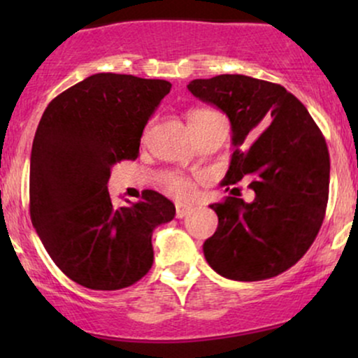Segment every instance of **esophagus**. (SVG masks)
<instances>
[{
    "mask_svg": "<svg viewBox=\"0 0 358 358\" xmlns=\"http://www.w3.org/2000/svg\"><path fill=\"white\" fill-rule=\"evenodd\" d=\"M176 217L178 219H183L187 213H190L193 210V205L192 203H185V202H176Z\"/></svg>",
    "mask_w": 358,
    "mask_h": 358,
    "instance_id": "34e87169",
    "label": "esophagus"
}]
</instances>
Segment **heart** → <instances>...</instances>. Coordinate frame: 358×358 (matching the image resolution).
Wrapping results in <instances>:
<instances>
[{
  "label": "heart",
  "instance_id": "obj_1",
  "mask_svg": "<svg viewBox=\"0 0 358 358\" xmlns=\"http://www.w3.org/2000/svg\"><path fill=\"white\" fill-rule=\"evenodd\" d=\"M220 114H217L215 110H210V109H193L190 110V114H188V124L193 126V124H199V122H203V121H208V119L212 117H219ZM166 192L171 193V195L175 196H187L192 193V182L188 178H185V176H171V178L166 180V185H165Z\"/></svg>",
  "mask_w": 358,
  "mask_h": 358
}]
</instances>
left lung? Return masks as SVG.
I'll return each mask as SVG.
<instances>
[{"label": "left lung", "instance_id": "1", "mask_svg": "<svg viewBox=\"0 0 358 358\" xmlns=\"http://www.w3.org/2000/svg\"><path fill=\"white\" fill-rule=\"evenodd\" d=\"M188 90L231 119L234 153L222 185L231 193L212 203L219 225L203 244L210 268L234 281L278 276L306 254L328 202L330 155L305 106L279 84L239 73L195 79ZM249 179L252 203L233 185Z\"/></svg>", "mask_w": 358, "mask_h": 358}]
</instances>
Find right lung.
Instances as JSON below:
<instances>
[{
	"mask_svg": "<svg viewBox=\"0 0 358 358\" xmlns=\"http://www.w3.org/2000/svg\"><path fill=\"white\" fill-rule=\"evenodd\" d=\"M171 84L94 73L45 109L30 158V217L48 256L89 289H122L153 266L151 236L175 217L158 192L114 207L110 168L136 159L143 129Z\"/></svg>",
	"mask_w": 358,
	"mask_h": 358,
	"instance_id": "obj_1",
	"label": "right lung"
}]
</instances>
